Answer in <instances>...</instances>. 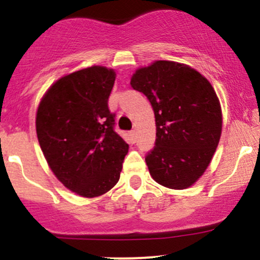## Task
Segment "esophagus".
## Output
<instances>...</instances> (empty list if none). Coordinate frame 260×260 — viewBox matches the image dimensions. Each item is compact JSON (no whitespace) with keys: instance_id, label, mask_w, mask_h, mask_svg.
I'll list each match as a JSON object with an SVG mask.
<instances>
[{"instance_id":"34e87169","label":"esophagus","mask_w":260,"mask_h":260,"mask_svg":"<svg viewBox=\"0 0 260 260\" xmlns=\"http://www.w3.org/2000/svg\"><path fill=\"white\" fill-rule=\"evenodd\" d=\"M129 137L131 143H136V141H137V133H136V131H132V132L129 133Z\"/></svg>"}]
</instances>
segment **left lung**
I'll return each instance as SVG.
<instances>
[{
	"label": "left lung",
	"instance_id": "obj_1",
	"mask_svg": "<svg viewBox=\"0 0 260 260\" xmlns=\"http://www.w3.org/2000/svg\"><path fill=\"white\" fill-rule=\"evenodd\" d=\"M131 85L154 112L156 142L146 156L152 179L175 190L190 187L210 165L221 136V107L210 81L188 65L157 60L136 70Z\"/></svg>",
	"mask_w": 260,
	"mask_h": 260
}]
</instances>
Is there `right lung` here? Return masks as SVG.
Instances as JSON below:
<instances>
[{
  "label": "right lung",
  "mask_w": 260,
  "mask_h": 260,
  "mask_svg": "<svg viewBox=\"0 0 260 260\" xmlns=\"http://www.w3.org/2000/svg\"><path fill=\"white\" fill-rule=\"evenodd\" d=\"M114 80V70L99 65L65 75L48 89L36 113L38 140L49 167L83 198L113 187L128 152L108 109Z\"/></svg>",
  "instance_id": "add662e5"
}]
</instances>
